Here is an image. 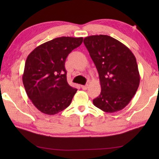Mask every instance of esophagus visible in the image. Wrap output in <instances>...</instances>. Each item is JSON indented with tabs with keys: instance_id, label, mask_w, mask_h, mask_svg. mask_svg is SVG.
Listing matches in <instances>:
<instances>
[{
	"instance_id": "34e87169",
	"label": "esophagus",
	"mask_w": 159,
	"mask_h": 159,
	"mask_svg": "<svg viewBox=\"0 0 159 159\" xmlns=\"http://www.w3.org/2000/svg\"><path fill=\"white\" fill-rule=\"evenodd\" d=\"M81 88L82 90H87L88 88V84H85V85H81Z\"/></svg>"
}]
</instances>
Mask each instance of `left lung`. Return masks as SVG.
I'll list each match as a JSON object with an SVG mask.
<instances>
[{"mask_svg": "<svg viewBox=\"0 0 159 159\" xmlns=\"http://www.w3.org/2000/svg\"><path fill=\"white\" fill-rule=\"evenodd\" d=\"M84 44L96 66L101 86L93 104L107 113L123 109L140 84L135 56L125 45L105 34L86 37Z\"/></svg>", "mask_w": 159, "mask_h": 159, "instance_id": "1", "label": "left lung"}]
</instances>
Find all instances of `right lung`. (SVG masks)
Segmentation results:
<instances>
[{"instance_id": "1", "label": "right lung", "mask_w": 159, "mask_h": 159, "mask_svg": "<svg viewBox=\"0 0 159 159\" xmlns=\"http://www.w3.org/2000/svg\"><path fill=\"white\" fill-rule=\"evenodd\" d=\"M82 40L61 37L41 44L28 55L22 82L27 96L43 114H56L70 105L77 90L67 82L65 61Z\"/></svg>"}]
</instances>
